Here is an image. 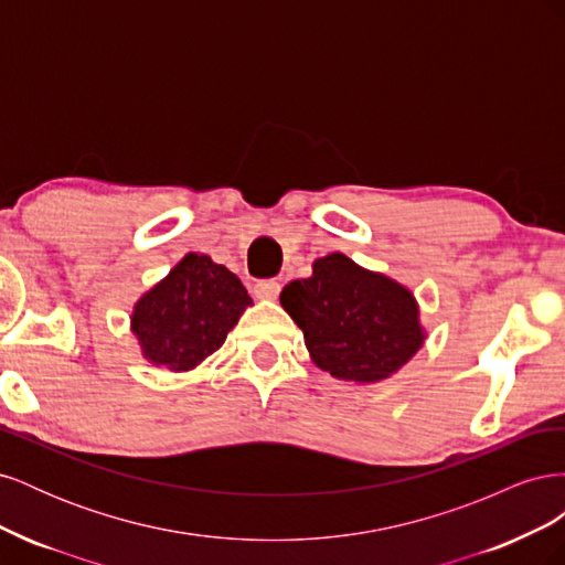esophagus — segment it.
Here are the masks:
<instances>
[{
	"instance_id": "34e87169",
	"label": "esophagus",
	"mask_w": 565,
	"mask_h": 565,
	"mask_svg": "<svg viewBox=\"0 0 565 565\" xmlns=\"http://www.w3.org/2000/svg\"><path fill=\"white\" fill-rule=\"evenodd\" d=\"M254 295L259 299H278L280 282L278 280H259L254 285Z\"/></svg>"
}]
</instances>
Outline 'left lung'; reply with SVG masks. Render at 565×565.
I'll return each mask as SVG.
<instances>
[{"instance_id":"left-lung-1","label":"left lung","mask_w":565,"mask_h":565,"mask_svg":"<svg viewBox=\"0 0 565 565\" xmlns=\"http://www.w3.org/2000/svg\"><path fill=\"white\" fill-rule=\"evenodd\" d=\"M280 303L313 363L337 380L382 382L424 344L413 292L339 252L318 259L311 278L289 282Z\"/></svg>"}]
</instances>
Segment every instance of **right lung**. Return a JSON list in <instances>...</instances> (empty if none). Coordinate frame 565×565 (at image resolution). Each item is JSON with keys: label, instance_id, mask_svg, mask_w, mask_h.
<instances>
[{"label": "right lung", "instance_id": "right-lung-1", "mask_svg": "<svg viewBox=\"0 0 565 565\" xmlns=\"http://www.w3.org/2000/svg\"><path fill=\"white\" fill-rule=\"evenodd\" d=\"M249 303L235 273L191 252L134 306L131 330L150 363L193 370L224 344Z\"/></svg>", "mask_w": 565, "mask_h": 565}]
</instances>
